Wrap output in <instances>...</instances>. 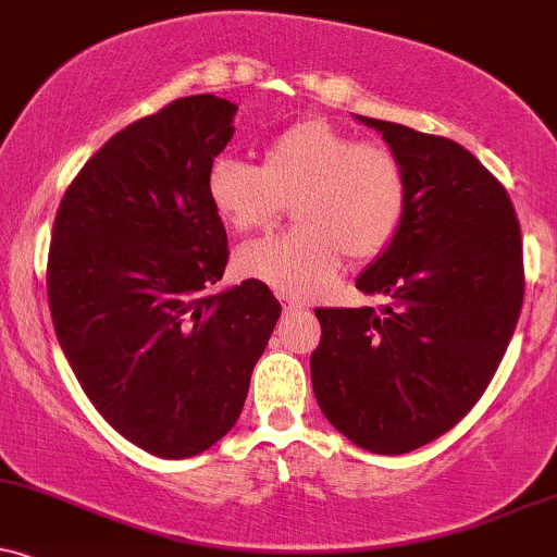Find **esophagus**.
<instances>
[{
    "label": "esophagus",
    "mask_w": 557,
    "mask_h": 557,
    "mask_svg": "<svg viewBox=\"0 0 557 557\" xmlns=\"http://www.w3.org/2000/svg\"><path fill=\"white\" fill-rule=\"evenodd\" d=\"M284 310L292 312V315H299V312H307V305L302 299H294V297H284Z\"/></svg>",
    "instance_id": "esophagus-1"
}]
</instances>
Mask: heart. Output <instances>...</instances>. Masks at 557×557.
Wrapping results in <instances>:
<instances>
[{"mask_svg": "<svg viewBox=\"0 0 557 557\" xmlns=\"http://www.w3.org/2000/svg\"><path fill=\"white\" fill-rule=\"evenodd\" d=\"M206 195L239 234L271 228L292 202L297 226L237 252L245 276L289 297L323 289L344 258L370 263L388 252L409 208L407 172L394 150L325 120L294 122L273 135L260 150V166L215 156Z\"/></svg>", "mask_w": 557, "mask_h": 557, "instance_id": "1", "label": "heart"}]
</instances>
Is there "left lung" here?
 Segmentation results:
<instances>
[{"mask_svg": "<svg viewBox=\"0 0 557 557\" xmlns=\"http://www.w3.org/2000/svg\"><path fill=\"white\" fill-rule=\"evenodd\" d=\"M401 159L407 221L357 278L385 305L323 307L310 357L318 407L372 454L448 433L493 381L524 302L521 228L506 187L459 143L368 120Z\"/></svg>", "mask_w": 557, "mask_h": 557, "instance_id": "8db88e82", "label": "left lung"}]
</instances>
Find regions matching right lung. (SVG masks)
<instances>
[{"mask_svg":"<svg viewBox=\"0 0 557 557\" xmlns=\"http://www.w3.org/2000/svg\"><path fill=\"white\" fill-rule=\"evenodd\" d=\"M234 111L200 94L127 124L70 182L51 232L59 346L98 414L161 459L198 456L234 428L281 315L255 278L211 292L228 239L206 174Z\"/></svg>","mask_w":557,"mask_h":557,"instance_id":"obj_1","label":"right lung"}]
</instances>
